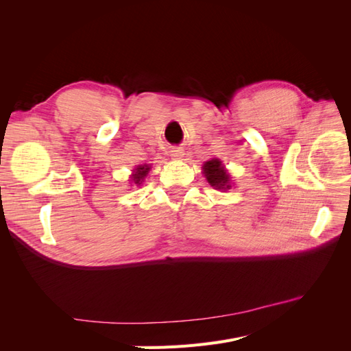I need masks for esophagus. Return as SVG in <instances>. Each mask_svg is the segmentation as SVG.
Masks as SVG:
<instances>
[{
    "label": "esophagus",
    "instance_id": "34e87169",
    "mask_svg": "<svg viewBox=\"0 0 351 351\" xmlns=\"http://www.w3.org/2000/svg\"><path fill=\"white\" fill-rule=\"evenodd\" d=\"M184 154H183V151L182 149H174V151H171V156H174L176 159H178V158H182Z\"/></svg>",
    "mask_w": 351,
    "mask_h": 351
}]
</instances>
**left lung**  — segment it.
Returning <instances> with one entry per match:
<instances>
[{
    "mask_svg": "<svg viewBox=\"0 0 351 351\" xmlns=\"http://www.w3.org/2000/svg\"><path fill=\"white\" fill-rule=\"evenodd\" d=\"M202 169H204V174L208 180V183L214 189H218V190L231 189L230 174L227 173L226 167L222 165L219 159L214 158L210 159V161H206L204 167H202Z\"/></svg>",
    "mask_w": 351,
    "mask_h": 351,
    "instance_id": "obj_1",
    "label": "left lung"
}]
</instances>
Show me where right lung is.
Wrapping results in <instances>:
<instances>
[{
	"mask_svg": "<svg viewBox=\"0 0 351 351\" xmlns=\"http://www.w3.org/2000/svg\"><path fill=\"white\" fill-rule=\"evenodd\" d=\"M149 169H151V167L146 165V164H145V165L136 167V168L133 169V174H132V182H133V184L141 186L142 182H143V178L147 176V173H149Z\"/></svg>",
	"mask_w": 351,
	"mask_h": 351,
	"instance_id": "obj_1",
	"label": "right lung"
}]
</instances>
